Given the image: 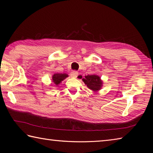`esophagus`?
Wrapping results in <instances>:
<instances>
[{"instance_id": "esophagus-1", "label": "esophagus", "mask_w": 153, "mask_h": 153, "mask_svg": "<svg viewBox=\"0 0 153 153\" xmlns=\"http://www.w3.org/2000/svg\"><path fill=\"white\" fill-rule=\"evenodd\" d=\"M78 75V73L76 71H73L70 73V76L71 78H76Z\"/></svg>"}]
</instances>
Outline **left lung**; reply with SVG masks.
I'll use <instances>...</instances> for the list:
<instances>
[{
  "label": "left lung",
  "mask_w": 153,
  "mask_h": 153,
  "mask_svg": "<svg viewBox=\"0 0 153 153\" xmlns=\"http://www.w3.org/2000/svg\"><path fill=\"white\" fill-rule=\"evenodd\" d=\"M78 78H80L87 87L89 89L94 92H97L100 91L103 87V82L101 79V77L97 75H87L83 78L82 76H78Z\"/></svg>",
  "instance_id": "obj_1"
}]
</instances>
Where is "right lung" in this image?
<instances>
[{
    "label": "right lung",
    "instance_id": "add662e5",
    "mask_svg": "<svg viewBox=\"0 0 153 153\" xmlns=\"http://www.w3.org/2000/svg\"><path fill=\"white\" fill-rule=\"evenodd\" d=\"M67 77H68V75L66 73H55L52 75V81L55 85H58Z\"/></svg>",
    "mask_w": 153,
    "mask_h": 153
}]
</instances>
